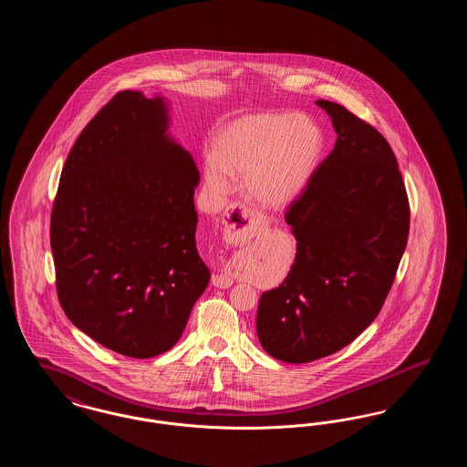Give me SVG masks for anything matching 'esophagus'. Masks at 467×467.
<instances>
[{
  "mask_svg": "<svg viewBox=\"0 0 467 467\" xmlns=\"http://www.w3.org/2000/svg\"><path fill=\"white\" fill-rule=\"evenodd\" d=\"M223 223H225V240L227 242H240L254 236L257 229L265 225V217L246 206H233L229 212L223 213ZM212 284L221 289H229L233 285V276L227 271H221L213 275Z\"/></svg>",
  "mask_w": 467,
  "mask_h": 467,
  "instance_id": "obj_1",
  "label": "esophagus"
}]
</instances>
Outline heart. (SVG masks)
I'll use <instances>...</instances> for the list:
<instances>
[{
  "mask_svg": "<svg viewBox=\"0 0 467 467\" xmlns=\"http://www.w3.org/2000/svg\"><path fill=\"white\" fill-rule=\"evenodd\" d=\"M324 149L320 128L294 113L248 115L215 143L204 161V180L212 194L231 189L229 177L242 178L246 200L265 208H284L308 185Z\"/></svg>",
  "mask_w": 467,
  "mask_h": 467,
  "instance_id": "heart-1",
  "label": "heart"
}]
</instances>
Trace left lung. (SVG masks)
<instances>
[{"label":"left lung","mask_w":467,"mask_h":467,"mask_svg":"<svg viewBox=\"0 0 467 467\" xmlns=\"http://www.w3.org/2000/svg\"><path fill=\"white\" fill-rule=\"evenodd\" d=\"M317 103L337 140L287 206L296 259L257 308L263 348L292 364L331 356L377 318L410 233V201L389 141L343 105Z\"/></svg>","instance_id":"obj_1"}]
</instances>
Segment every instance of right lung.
<instances>
[{
    "label": "right lung",
    "mask_w": 467,
    "mask_h": 467,
    "mask_svg": "<svg viewBox=\"0 0 467 467\" xmlns=\"http://www.w3.org/2000/svg\"><path fill=\"white\" fill-rule=\"evenodd\" d=\"M166 130L161 98L117 92L69 150L50 215L61 308L133 358L168 352L210 282L196 246L200 171Z\"/></svg>",
    "instance_id": "add662e5"
}]
</instances>
